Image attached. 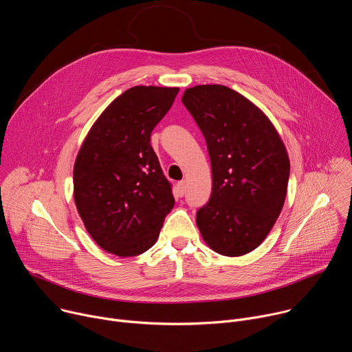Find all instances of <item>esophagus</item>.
<instances>
[{"instance_id": "obj_1", "label": "esophagus", "mask_w": 352, "mask_h": 352, "mask_svg": "<svg viewBox=\"0 0 352 352\" xmlns=\"http://www.w3.org/2000/svg\"><path fill=\"white\" fill-rule=\"evenodd\" d=\"M178 190H179V196L185 195V190H186V182L185 181L178 182Z\"/></svg>"}]
</instances>
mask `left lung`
<instances>
[{"mask_svg":"<svg viewBox=\"0 0 352 352\" xmlns=\"http://www.w3.org/2000/svg\"><path fill=\"white\" fill-rule=\"evenodd\" d=\"M182 103L204 135L211 162V196L196 214L201 236L218 254H248L282 211L290 175L286 148L268 117L225 85L188 88Z\"/></svg>","mask_w":352,"mask_h":352,"instance_id":"8db88e82","label":"left lung"}]
</instances>
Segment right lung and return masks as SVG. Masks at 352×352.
<instances>
[{
	"instance_id": "add662e5",
	"label": "right lung",
	"mask_w": 352,
	"mask_h": 352,
	"mask_svg": "<svg viewBox=\"0 0 352 352\" xmlns=\"http://www.w3.org/2000/svg\"><path fill=\"white\" fill-rule=\"evenodd\" d=\"M178 91L153 85L127 89L103 110L77 155V211L91 238L107 253L133 257L151 249L174 207L151 134Z\"/></svg>"
}]
</instances>
